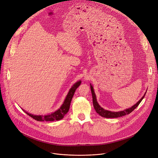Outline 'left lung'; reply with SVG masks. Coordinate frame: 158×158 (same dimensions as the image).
Instances as JSON below:
<instances>
[{
  "label": "left lung",
  "mask_w": 158,
  "mask_h": 158,
  "mask_svg": "<svg viewBox=\"0 0 158 158\" xmlns=\"http://www.w3.org/2000/svg\"><path fill=\"white\" fill-rule=\"evenodd\" d=\"M91 90L92 96H93V106H94V109L96 110L97 113L99 114L101 116H102L103 118H116L122 117L123 116L130 114L132 111H133L138 106V105L142 101V100L143 99V98H144L145 94H144V95L143 96V98L136 104H134L131 107L125 109L124 110L119 111V112H112V111L105 110L104 109H103L99 105V104L97 101V99H96V96L95 93L94 91L93 87L92 86L91 84Z\"/></svg>",
  "instance_id": "8db88e82"
}]
</instances>
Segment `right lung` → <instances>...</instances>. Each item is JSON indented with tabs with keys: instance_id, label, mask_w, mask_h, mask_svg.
I'll list each match as a JSON object with an SVG mask.
<instances>
[{
	"instance_id": "right-lung-1",
	"label": "right lung",
	"mask_w": 158,
	"mask_h": 158,
	"mask_svg": "<svg viewBox=\"0 0 158 158\" xmlns=\"http://www.w3.org/2000/svg\"><path fill=\"white\" fill-rule=\"evenodd\" d=\"M81 83V81H79L77 82L76 83H75L73 85V87L69 90L68 94H67V95L64 101V103L60 106V107L58 110H57L54 112H52V113H51L50 114L44 115V116H36V115H33L30 113H28L27 112H26L24 110V111L29 116H31V118H32L33 119H34L35 120L38 121H53L60 120L67 113V112L69 111L73 97L74 94V93L76 91V89L79 86Z\"/></svg>"
}]
</instances>
